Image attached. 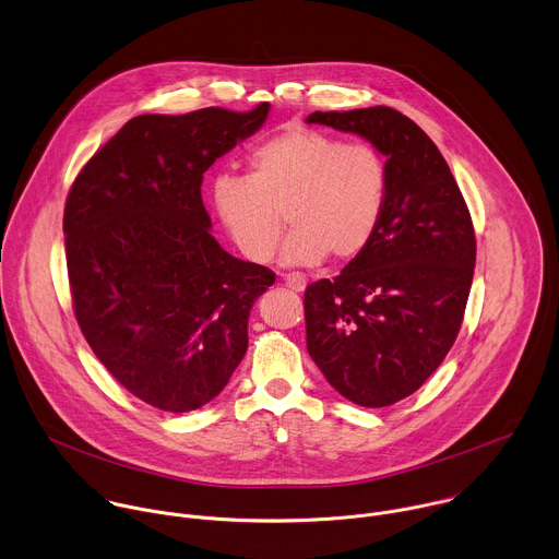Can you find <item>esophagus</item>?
Instances as JSON below:
<instances>
[{"mask_svg": "<svg viewBox=\"0 0 559 559\" xmlns=\"http://www.w3.org/2000/svg\"><path fill=\"white\" fill-rule=\"evenodd\" d=\"M281 278L285 281L287 287H292L294 292H302L307 287V278L302 274H281Z\"/></svg>", "mask_w": 559, "mask_h": 559, "instance_id": "1", "label": "esophagus"}]
</instances>
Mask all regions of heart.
<instances>
[{
    "label": "heart",
    "mask_w": 559,
    "mask_h": 559,
    "mask_svg": "<svg viewBox=\"0 0 559 559\" xmlns=\"http://www.w3.org/2000/svg\"><path fill=\"white\" fill-rule=\"evenodd\" d=\"M388 191V160L372 143L287 128L248 154L246 176H217L211 204L248 261H272L285 215L294 230L283 261L318 265L329 254L353 261L366 252L383 222Z\"/></svg>",
    "instance_id": "b5f03b06"
}]
</instances>
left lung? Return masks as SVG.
<instances>
[{"label":"left lung","instance_id":"left-lung-1","mask_svg":"<svg viewBox=\"0 0 559 559\" xmlns=\"http://www.w3.org/2000/svg\"><path fill=\"white\" fill-rule=\"evenodd\" d=\"M307 123L368 139L388 158L383 222L364 254L305 292L307 350L361 407L414 394L462 329L477 241L466 200L438 145L390 106L316 110Z\"/></svg>","mask_w":559,"mask_h":559}]
</instances>
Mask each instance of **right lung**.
Wrapping results in <instances>:
<instances>
[{
    "instance_id": "obj_1",
    "label": "right lung",
    "mask_w": 559,
    "mask_h": 559,
    "mask_svg": "<svg viewBox=\"0 0 559 559\" xmlns=\"http://www.w3.org/2000/svg\"><path fill=\"white\" fill-rule=\"evenodd\" d=\"M270 112L200 108L132 117L75 176L62 217L78 326L143 403L193 412L248 350V316L276 281L209 233L202 174Z\"/></svg>"
}]
</instances>
